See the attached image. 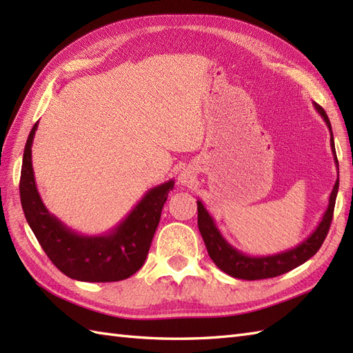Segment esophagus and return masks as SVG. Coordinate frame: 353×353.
I'll list each match as a JSON object with an SVG mask.
<instances>
[{
	"label": "esophagus",
	"mask_w": 353,
	"mask_h": 353,
	"mask_svg": "<svg viewBox=\"0 0 353 353\" xmlns=\"http://www.w3.org/2000/svg\"><path fill=\"white\" fill-rule=\"evenodd\" d=\"M194 177H192V172L191 171H182V174L179 176V182H181L182 185H190L192 183Z\"/></svg>",
	"instance_id": "esophagus-1"
}]
</instances>
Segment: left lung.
Segmentation results:
<instances>
[{
    "label": "left lung",
    "instance_id": "8db88e82",
    "mask_svg": "<svg viewBox=\"0 0 353 353\" xmlns=\"http://www.w3.org/2000/svg\"><path fill=\"white\" fill-rule=\"evenodd\" d=\"M314 108L325 119L329 132H331V148L334 153L335 163L339 165L336 161V153H335V145H334V134H332V127L329 123V118L326 115L325 109L319 106L317 103H314ZM336 192H339V179L334 185V190L329 196V205L326 211L321 216V221L312 234L297 244L292 249H288L281 253L268 254V256H250V254H244L243 252L236 250L234 245H230L226 239L223 238L221 232L216 228L214 219L206 211L205 205L201 203V200H197V223H199V230L203 238L205 245L208 249L209 256L214 261V264L219 267L221 272L228 273L232 277H236V279H244V281H258V279H268V277H276L281 276L287 272H291L292 268L302 265L303 262L312 258L314 254L319 252V249L323 244L325 238L331 228L332 215H334V208H335V199Z\"/></svg>",
    "mask_w": 353,
    "mask_h": 353
}]
</instances>
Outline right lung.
I'll return each mask as SVG.
<instances>
[{
	"mask_svg": "<svg viewBox=\"0 0 353 353\" xmlns=\"http://www.w3.org/2000/svg\"><path fill=\"white\" fill-rule=\"evenodd\" d=\"M37 123L28 134L22 157L19 196L30 229L43 252L63 274L83 282H117L144 265L163 203L174 181L148 190L117 226L101 235H81L50 214L36 188L32 145Z\"/></svg>",
	"mask_w": 353,
	"mask_h": 353,
	"instance_id": "add662e5",
	"label": "right lung"
}]
</instances>
